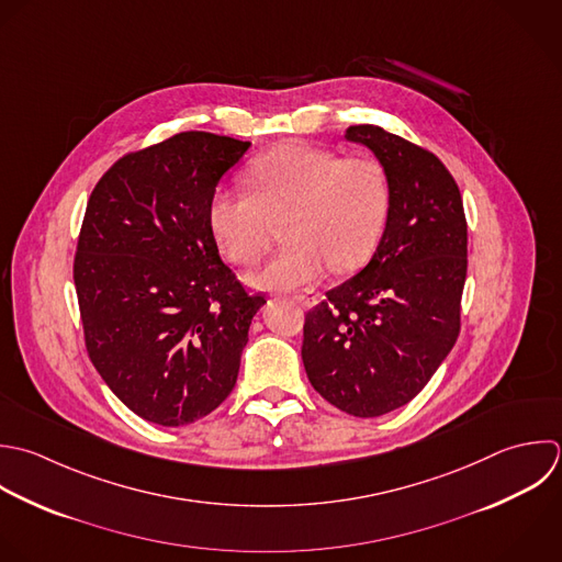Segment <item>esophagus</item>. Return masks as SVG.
<instances>
[{
    "label": "esophagus",
    "mask_w": 562,
    "mask_h": 562,
    "mask_svg": "<svg viewBox=\"0 0 562 562\" xmlns=\"http://www.w3.org/2000/svg\"><path fill=\"white\" fill-rule=\"evenodd\" d=\"M293 300H295L300 306H304V308H315V306L319 304V297L313 295V293H308V291L293 295Z\"/></svg>",
    "instance_id": "obj_1"
}]
</instances>
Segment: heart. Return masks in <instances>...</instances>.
<instances>
[{
    "mask_svg": "<svg viewBox=\"0 0 562 562\" xmlns=\"http://www.w3.org/2000/svg\"><path fill=\"white\" fill-rule=\"evenodd\" d=\"M254 194L221 190L207 221L221 251L238 262H256L286 223L291 243L247 282L260 291L313 284L333 267L350 273L370 262L390 218L392 190L385 166L368 155L289 142L249 168Z\"/></svg>",
    "mask_w": 562,
    "mask_h": 562,
    "instance_id": "obj_1",
    "label": "heart"
}]
</instances>
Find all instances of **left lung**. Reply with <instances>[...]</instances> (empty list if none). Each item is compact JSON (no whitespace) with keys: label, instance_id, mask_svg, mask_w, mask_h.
Masks as SVG:
<instances>
[{"label":"left lung","instance_id":"left-lung-1","mask_svg":"<svg viewBox=\"0 0 562 562\" xmlns=\"http://www.w3.org/2000/svg\"><path fill=\"white\" fill-rule=\"evenodd\" d=\"M346 139L385 166L390 218L372 260L306 313L302 361L330 405L376 418L407 405L456 346L469 236L460 188L434 153L374 124Z\"/></svg>","mask_w":562,"mask_h":562}]
</instances>
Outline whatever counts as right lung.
Here are the masks:
<instances>
[{
    "label": "right lung",
    "mask_w": 562,
    "mask_h": 562,
    "mask_svg": "<svg viewBox=\"0 0 562 562\" xmlns=\"http://www.w3.org/2000/svg\"><path fill=\"white\" fill-rule=\"evenodd\" d=\"M249 146L177 133L117 159L89 196L74 260L87 352L148 423H196L236 385L265 297L247 295L221 260L207 210Z\"/></svg>",
    "instance_id": "obj_1"
}]
</instances>
